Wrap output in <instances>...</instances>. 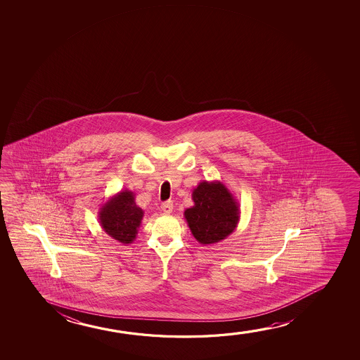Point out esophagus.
<instances>
[{
  "label": "esophagus",
  "instance_id": "obj_1",
  "mask_svg": "<svg viewBox=\"0 0 360 360\" xmlns=\"http://www.w3.org/2000/svg\"><path fill=\"white\" fill-rule=\"evenodd\" d=\"M161 210H162L165 214H171L173 210V202H171V200L162 202V205H161Z\"/></svg>",
  "mask_w": 360,
  "mask_h": 360
}]
</instances>
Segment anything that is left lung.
<instances>
[{"mask_svg": "<svg viewBox=\"0 0 360 360\" xmlns=\"http://www.w3.org/2000/svg\"><path fill=\"white\" fill-rule=\"evenodd\" d=\"M194 205L184 210L193 236L200 245H214L236 230L240 207L220 181H202L193 189Z\"/></svg>", "mask_w": 360, "mask_h": 360, "instance_id": "left-lung-1", "label": "left lung"}]
</instances>
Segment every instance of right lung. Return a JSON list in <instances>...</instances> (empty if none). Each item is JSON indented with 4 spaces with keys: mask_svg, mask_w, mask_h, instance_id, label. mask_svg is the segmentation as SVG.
<instances>
[{
    "mask_svg": "<svg viewBox=\"0 0 360 360\" xmlns=\"http://www.w3.org/2000/svg\"><path fill=\"white\" fill-rule=\"evenodd\" d=\"M143 210L135 202V194L124 189L99 207V225L109 236L123 245L133 243L141 225Z\"/></svg>",
    "mask_w": 360,
    "mask_h": 360,
    "instance_id": "1",
    "label": "right lung"
}]
</instances>
